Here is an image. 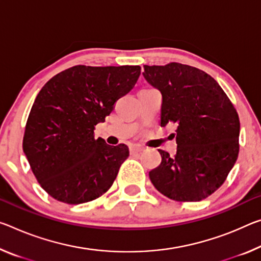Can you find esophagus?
Masks as SVG:
<instances>
[{"label": "esophagus", "mask_w": 261, "mask_h": 261, "mask_svg": "<svg viewBox=\"0 0 261 261\" xmlns=\"http://www.w3.org/2000/svg\"><path fill=\"white\" fill-rule=\"evenodd\" d=\"M143 151V147L137 146V145H131L130 146V153L131 154H138L139 152Z\"/></svg>", "instance_id": "esophagus-1"}]
</instances>
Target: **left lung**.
Segmentation results:
<instances>
[{
  "label": "left lung",
  "instance_id": "left-lung-1",
  "mask_svg": "<svg viewBox=\"0 0 261 261\" xmlns=\"http://www.w3.org/2000/svg\"><path fill=\"white\" fill-rule=\"evenodd\" d=\"M143 75L161 94L160 125H177L175 155L159 151L151 182L172 200H203L221 187L238 158L237 111L218 82L192 66L145 65Z\"/></svg>",
  "mask_w": 261,
  "mask_h": 261
}]
</instances>
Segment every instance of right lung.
I'll use <instances>...</instances> for the list:
<instances>
[{
  "label": "right lung",
  "mask_w": 261,
  "mask_h": 261,
  "mask_svg": "<svg viewBox=\"0 0 261 261\" xmlns=\"http://www.w3.org/2000/svg\"><path fill=\"white\" fill-rule=\"evenodd\" d=\"M139 74V66L79 65L57 74L40 89L27 122L23 151L48 195L80 204L111 187L129 147L95 139L94 129L134 88Z\"/></svg>",
  "instance_id": "add662e5"
}]
</instances>
